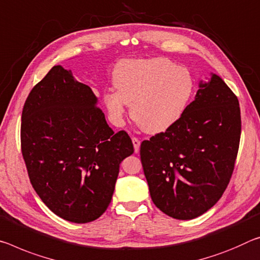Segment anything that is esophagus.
Wrapping results in <instances>:
<instances>
[{"instance_id": "obj_1", "label": "esophagus", "mask_w": 260, "mask_h": 260, "mask_svg": "<svg viewBox=\"0 0 260 260\" xmlns=\"http://www.w3.org/2000/svg\"><path fill=\"white\" fill-rule=\"evenodd\" d=\"M132 141H133V146H134V150H135V152H138L140 151V140L138 139V138H132Z\"/></svg>"}]
</instances>
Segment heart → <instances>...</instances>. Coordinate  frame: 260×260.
Instances as JSON below:
<instances>
[{
	"mask_svg": "<svg viewBox=\"0 0 260 260\" xmlns=\"http://www.w3.org/2000/svg\"><path fill=\"white\" fill-rule=\"evenodd\" d=\"M112 80L117 90L103 96L111 118L122 122L131 104L132 118L150 134L174 127L186 112L196 89L192 73L164 57L122 61Z\"/></svg>",
	"mask_w": 260,
	"mask_h": 260,
	"instance_id": "heart-1",
	"label": "heart"
}]
</instances>
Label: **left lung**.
<instances>
[{
  "label": "left lung",
  "instance_id": "left-lung-1",
  "mask_svg": "<svg viewBox=\"0 0 260 260\" xmlns=\"http://www.w3.org/2000/svg\"><path fill=\"white\" fill-rule=\"evenodd\" d=\"M241 139L237 97L216 74L200 81L174 127L145 140L141 162L152 203L177 220L211 209L232 178Z\"/></svg>",
  "mask_w": 260,
  "mask_h": 260
}]
</instances>
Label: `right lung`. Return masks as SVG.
<instances>
[{
  "label": "right lung",
  "mask_w": 260,
  "mask_h": 260,
  "mask_svg": "<svg viewBox=\"0 0 260 260\" xmlns=\"http://www.w3.org/2000/svg\"><path fill=\"white\" fill-rule=\"evenodd\" d=\"M92 90L54 66L31 90L20 142L30 182L43 203L74 223L98 219L112 199L120 163L134 152L114 133Z\"/></svg>",
  "instance_id": "1"
}]
</instances>
